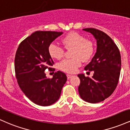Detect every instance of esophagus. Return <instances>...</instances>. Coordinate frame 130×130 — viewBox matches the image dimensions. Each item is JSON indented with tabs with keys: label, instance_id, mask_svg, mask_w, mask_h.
Wrapping results in <instances>:
<instances>
[{
	"label": "esophagus",
	"instance_id": "1",
	"mask_svg": "<svg viewBox=\"0 0 130 130\" xmlns=\"http://www.w3.org/2000/svg\"><path fill=\"white\" fill-rule=\"evenodd\" d=\"M67 78H68V79H70L71 77L73 76V75H71V74H67Z\"/></svg>",
	"mask_w": 130,
	"mask_h": 130
}]
</instances>
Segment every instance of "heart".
Returning a JSON list of instances; mask_svg holds the SVG:
<instances>
[{"label": "heart", "instance_id": "1", "mask_svg": "<svg viewBox=\"0 0 130 130\" xmlns=\"http://www.w3.org/2000/svg\"><path fill=\"white\" fill-rule=\"evenodd\" d=\"M62 42L66 48H73L72 57L74 58L65 59L58 65L59 69L64 72L68 73L76 72L77 68L81 65V59L83 61L89 60L93 54V42L77 32L68 34L62 38ZM48 51L51 57L56 59H60L64 54L63 47L54 43L49 46Z\"/></svg>", "mask_w": 130, "mask_h": 130}]
</instances>
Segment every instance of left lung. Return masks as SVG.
I'll return each mask as SVG.
<instances>
[{
    "instance_id": "obj_1",
    "label": "left lung",
    "mask_w": 130,
    "mask_h": 130,
    "mask_svg": "<svg viewBox=\"0 0 130 130\" xmlns=\"http://www.w3.org/2000/svg\"><path fill=\"white\" fill-rule=\"evenodd\" d=\"M83 30L93 35L97 47L95 56L84 68L93 71V76L89 77L79 74L80 83L78 91L83 100L96 103L108 98L117 87L121 70V56L117 46L106 34L93 28Z\"/></svg>"
}]
</instances>
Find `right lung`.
<instances>
[{
    "instance_id": "1",
    "label": "right lung",
    "mask_w": 130,
    "mask_h": 130,
    "mask_svg": "<svg viewBox=\"0 0 130 130\" xmlns=\"http://www.w3.org/2000/svg\"><path fill=\"white\" fill-rule=\"evenodd\" d=\"M62 34L36 31L23 40L16 51L14 70L18 83L27 97L38 105L47 106L56 103L67 80L62 71L55 73L52 79L47 78L44 73L54 64L49 46Z\"/></svg>"
}]
</instances>
